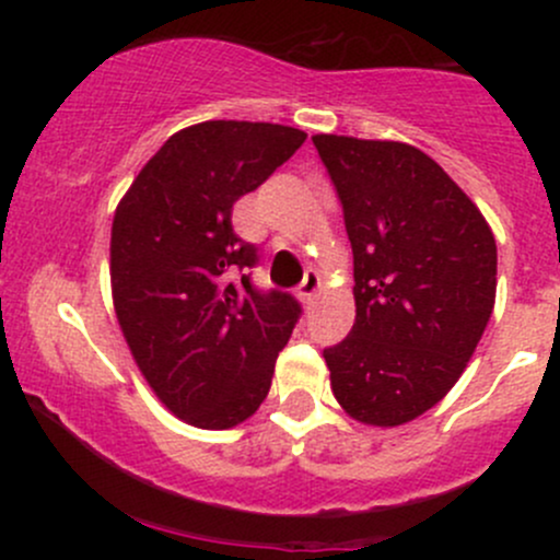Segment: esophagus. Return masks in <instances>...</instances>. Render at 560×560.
<instances>
[{
	"mask_svg": "<svg viewBox=\"0 0 560 560\" xmlns=\"http://www.w3.org/2000/svg\"><path fill=\"white\" fill-rule=\"evenodd\" d=\"M318 289H320L318 273L316 271H307L305 279H302V284H300L302 302H305V305H313V302H316V298H318Z\"/></svg>",
	"mask_w": 560,
	"mask_h": 560,
	"instance_id": "34e87169",
	"label": "esophagus"
}]
</instances>
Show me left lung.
I'll use <instances>...</instances> for the list:
<instances>
[{
    "instance_id": "obj_1",
    "label": "left lung",
    "mask_w": 560,
    "mask_h": 560,
    "mask_svg": "<svg viewBox=\"0 0 560 560\" xmlns=\"http://www.w3.org/2000/svg\"><path fill=\"white\" fill-rule=\"evenodd\" d=\"M352 244L355 324L324 350L350 419H419L471 361L498 289L490 223L432 158L402 141L313 137Z\"/></svg>"
}]
</instances>
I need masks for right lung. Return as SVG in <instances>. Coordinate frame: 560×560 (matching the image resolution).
Segmentation results:
<instances>
[{
  "instance_id": "obj_1",
  "label": "right lung",
  "mask_w": 560,
  "mask_h": 560,
  "mask_svg": "<svg viewBox=\"0 0 560 560\" xmlns=\"http://www.w3.org/2000/svg\"><path fill=\"white\" fill-rule=\"evenodd\" d=\"M305 137L249 120L182 128L115 208V316L158 400L191 427L231 429L260 408L302 313L292 294L253 287L258 249L234 234L231 208Z\"/></svg>"
}]
</instances>
